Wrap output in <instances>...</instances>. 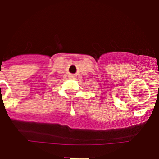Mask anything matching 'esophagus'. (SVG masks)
Returning a JSON list of instances; mask_svg holds the SVG:
<instances>
[{"mask_svg":"<svg viewBox=\"0 0 159 159\" xmlns=\"http://www.w3.org/2000/svg\"><path fill=\"white\" fill-rule=\"evenodd\" d=\"M70 78H71V79H75V75H71V76H70Z\"/></svg>","mask_w":159,"mask_h":159,"instance_id":"1","label":"esophagus"}]
</instances>
